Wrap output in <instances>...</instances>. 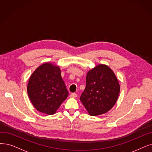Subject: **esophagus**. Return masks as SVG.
<instances>
[{
    "mask_svg": "<svg viewBox=\"0 0 152 152\" xmlns=\"http://www.w3.org/2000/svg\"><path fill=\"white\" fill-rule=\"evenodd\" d=\"M77 94L76 93H71L70 94V97H72V98H76L77 97Z\"/></svg>",
    "mask_w": 152,
    "mask_h": 152,
    "instance_id": "34e87169",
    "label": "esophagus"
}]
</instances>
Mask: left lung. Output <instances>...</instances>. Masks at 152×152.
<instances>
[{
  "mask_svg": "<svg viewBox=\"0 0 152 152\" xmlns=\"http://www.w3.org/2000/svg\"><path fill=\"white\" fill-rule=\"evenodd\" d=\"M119 92L120 85L113 71L108 66L99 64L88 72L80 100L90 115H99L113 107Z\"/></svg>",
  "mask_w": 152,
  "mask_h": 152,
  "instance_id": "left-lung-1",
  "label": "left lung"
}]
</instances>
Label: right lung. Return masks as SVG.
Listing matches in <instances>:
<instances>
[{"mask_svg": "<svg viewBox=\"0 0 152 152\" xmlns=\"http://www.w3.org/2000/svg\"><path fill=\"white\" fill-rule=\"evenodd\" d=\"M27 92L35 108L48 115L54 114L68 96L60 68L50 63L39 66L33 72Z\"/></svg>", "mask_w": 152, "mask_h": 152, "instance_id": "add662e5", "label": "right lung"}]
</instances>
